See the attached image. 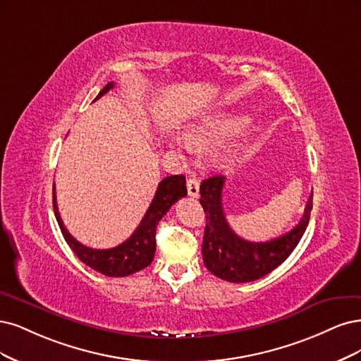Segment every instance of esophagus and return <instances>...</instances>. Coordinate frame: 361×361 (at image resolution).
Listing matches in <instances>:
<instances>
[{
	"label": "esophagus",
	"instance_id": "obj_1",
	"mask_svg": "<svg viewBox=\"0 0 361 361\" xmlns=\"http://www.w3.org/2000/svg\"><path fill=\"white\" fill-rule=\"evenodd\" d=\"M188 193L192 197L200 196V181L196 180V177H190L188 180Z\"/></svg>",
	"mask_w": 361,
	"mask_h": 361
}]
</instances>
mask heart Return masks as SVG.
Here are the masks:
<instances>
[{
    "label": "heart",
    "instance_id": "obj_1",
    "mask_svg": "<svg viewBox=\"0 0 361 361\" xmlns=\"http://www.w3.org/2000/svg\"><path fill=\"white\" fill-rule=\"evenodd\" d=\"M249 118L246 115L232 112V111H222V109H212L201 114L196 117L188 127L185 135L183 133H172L169 136V142L172 147H177L180 149H189L195 148H204L219 142L232 133L238 132L241 127L247 124ZM238 149L237 142H229L216 149L212 159L216 166H226L229 161L234 159Z\"/></svg>",
    "mask_w": 361,
    "mask_h": 361
}]
</instances>
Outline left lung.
Listing matches in <instances>:
<instances>
[{
    "label": "left lung",
    "mask_w": 361,
    "mask_h": 361,
    "mask_svg": "<svg viewBox=\"0 0 361 361\" xmlns=\"http://www.w3.org/2000/svg\"><path fill=\"white\" fill-rule=\"evenodd\" d=\"M224 185L225 177L214 176L204 180L200 188V202L207 219L202 241L204 264L208 271L226 282L258 281L277 269L297 247L309 224L313 193L297 226L270 241L253 243L231 229L222 205Z\"/></svg>",
    "instance_id": "8db88e82"
}]
</instances>
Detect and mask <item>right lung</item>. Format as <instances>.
Returning <instances> with one entry per match:
<instances>
[{"mask_svg": "<svg viewBox=\"0 0 361 361\" xmlns=\"http://www.w3.org/2000/svg\"><path fill=\"white\" fill-rule=\"evenodd\" d=\"M114 88V82H109L103 87L99 92L97 99ZM52 202H54V213L56 222L60 225L63 237L67 241L68 246L75 252L76 257L82 261L85 265L91 267L104 276L109 277H124L130 276L139 270L145 269L151 264L154 258L156 252V228L169 208L176 204L180 197L188 195L185 189V177L184 176H169L159 183L157 192L151 201L148 210L141 220V224L135 229L130 238H127L124 243L118 244L117 247L111 249H91L80 244L75 237L71 235L63 224L60 212L56 205V195H55V184L52 189Z\"/></svg>", "mask_w": 361, "mask_h": 361, "instance_id": "obj_1", "label": "right lung"}]
</instances>
